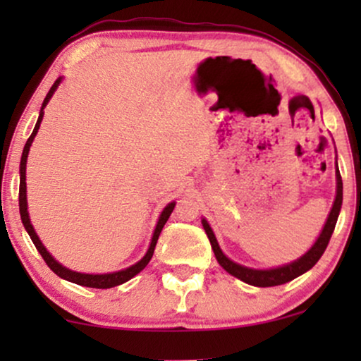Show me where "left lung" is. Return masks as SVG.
Wrapping results in <instances>:
<instances>
[{"instance_id":"obj_1","label":"left lung","mask_w":361,"mask_h":361,"mask_svg":"<svg viewBox=\"0 0 361 361\" xmlns=\"http://www.w3.org/2000/svg\"><path fill=\"white\" fill-rule=\"evenodd\" d=\"M335 177H337V194H335V200H334L332 209H330L327 221H325L324 228L317 236V240H315V243L310 246V248L305 251L300 258L290 261L288 264L278 266V268L256 269V268H248V266H243L240 263H235V261H231L228 256L221 251L219 241L215 238L214 230H212V226L209 225V221L202 219V226H204L205 233L209 236L212 250H214L215 258L219 261V264L226 271V273H230L231 276H235V278H238L246 284L256 286V288H271V286L286 284L289 283V281L298 278V276L307 273V271L320 259V256L324 255L325 248H327L330 236L334 233L335 224H337L340 209H342L343 184H342V176H340L338 166L335 167Z\"/></svg>"}]
</instances>
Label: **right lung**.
Instances as JSON below:
<instances>
[{
	"mask_svg": "<svg viewBox=\"0 0 361 361\" xmlns=\"http://www.w3.org/2000/svg\"><path fill=\"white\" fill-rule=\"evenodd\" d=\"M62 78L63 77H59L56 82H54V85L51 87V90L44 98L42 102V106H41V111H39V118H37V123L36 126H34L32 130V135L29 136V140L26 142V146H24L23 149V156H21V164H19V214H21V220H23V225L26 231L31 236L34 246H36L39 253L46 261L49 268H51L54 273H56L59 278L66 279V281H71V283H75L78 286H85V288H95V289H110V288H115V286H120L123 283H126V281H130L131 278H135L137 273H141L142 269L146 268L147 263H149L151 258H152V253H154V248H156V243H157V238H159L162 228H164L167 219H169L172 210H174L176 207V202H171V204H167L164 207V210L161 212L159 215V220H157L156 224V228H154V233H152V238H151V243H149V248H147L146 255L142 256V258L135 263L130 268H125V269H120V271H115V273H105V274H88V273H78V271H72L66 268V266L59 263V261L54 258V256L49 253L46 250V246L42 245V241L39 240V236L36 233V230H34V226L31 224V219H29V212H27V195H26V164H27V154H29V149H31V145L34 141V137L37 135V130L39 126H41V121H42V116H44V108L47 106L49 100H51L54 93L59 88V85L62 83Z\"/></svg>",
	"mask_w": 361,
	"mask_h": 361,
	"instance_id": "obj_1",
	"label": "right lung"
}]
</instances>
